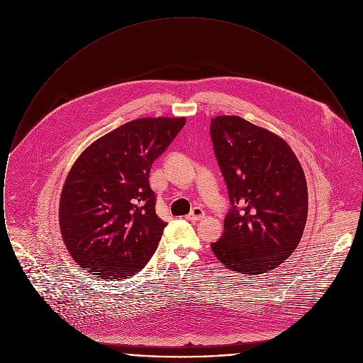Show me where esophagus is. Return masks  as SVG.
<instances>
[{
	"mask_svg": "<svg viewBox=\"0 0 363 363\" xmlns=\"http://www.w3.org/2000/svg\"><path fill=\"white\" fill-rule=\"evenodd\" d=\"M204 216H206V212L203 211V208L196 207L190 211L186 219L191 220V222H197V220H201Z\"/></svg>",
	"mask_w": 363,
	"mask_h": 363,
	"instance_id": "obj_1",
	"label": "esophagus"
}]
</instances>
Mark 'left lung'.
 I'll use <instances>...</instances> for the list:
<instances>
[{
	"mask_svg": "<svg viewBox=\"0 0 363 363\" xmlns=\"http://www.w3.org/2000/svg\"><path fill=\"white\" fill-rule=\"evenodd\" d=\"M211 138L233 206L211 249L230 271L269 272L291 256L303 234V169L283 138L238 116L212 118Z\"/></svg>",
	"mask_w": 363,
	"mask_h": 363,
	"instance_id": "8db88e82",
	"label": "left lung"
}]
</instances>
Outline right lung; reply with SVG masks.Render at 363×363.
<instances>
[{"mask_svg":"<svg viewBox=\"0 0 363 363\" xmlns=\"http://www.w3.org/2000/svg\"><path fill=\"white\" fill-rule=\"evenodd\" d=\"M185 117L126 122L89 144L64 182L58 220L70 257L104 280L138 272L155 253L166 222L155 212L151 166Z\"/></svg>","mask_w":363,"mask_h":363,"instance_id":"add662e5","label":"right lung"}]
</instances>
